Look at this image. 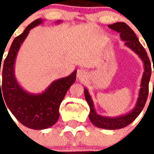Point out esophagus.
Returning <instances> with one entry per match:
<instances>
[{
  "instance_id": "1",
  "label": "esophagus",
  "mask_w": 154,
  "mask_h": 154,
  "mask_svg": "<svg viewBox=\"0 0 154 154\" xmlns=\"http://www.w3.org/2000/svg\"><path fill=\"white\" fill-rule=\"evenodd\" d=\"M87 77V72L85 69H78L77 72V80L80 82H83Z\"/></svg>"
}]
</instances>
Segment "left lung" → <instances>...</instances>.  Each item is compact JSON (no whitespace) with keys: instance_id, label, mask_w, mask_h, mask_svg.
Listing matches in <instances>:
<instances>
[{"instance_id":"obj_1","label":"left lung","mask_w":154,"mask_h":154,"mask_svg":"<svg viewBox=\"0 0 154 154\" xmlns=\"http://www.w3.org/2000/svg\"><path fill=\"white\" fill-rule=\"evenodd\" d=\"M108 26L109 28L112 29L115 31L119 32L120 35V38L123 41H125V45L134 51L140 57V59L143 61V68H144V72L141 79L139 97L137 99L135 106L134 107V109L130 110L129 113L123 115V116H116V117H106V116L98 115L95 110L93 100L88 92V90L87 88H84L85 98L90 106L89 119L91 122L94 125L100 129H122L124 127L129 125V124H131L138 117L139 114L141 113V111L143 109L147 98H148V95H149V83L152 70H151V63L148 57V54L146 53L144 48L140 44L139 38H137L134 32L132 30V29L124 22H117Z\"/></svg>"}]
</instances>
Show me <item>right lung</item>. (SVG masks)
<instances>
[{
    "mask_svg": "<svg viewBox=\"0 0 154 154\" xmlns=\"http://www.w3.org/2000/svg\"><path fill=\"white\" fill-rule=\"evenodd\" d=\"M43 21L42 19L35 20L25 28L21 35L15 38L2 67L0 100H3L5 106H7L13 116L22 125L33 129H48L57 122L59 118L61 102L67 90L75 82L77 76V70H75L67 77L54 81L44 91L38 94L26 91L17 82L15 75V63L19 49L28 36L29 30ZM56 23L59 24L61 20Z\"/></svg>",
    "mask_w": 154,
    "mask_h": 154,
    "instance_id": "1",
    "label": "right lung"
}]
</instances>
